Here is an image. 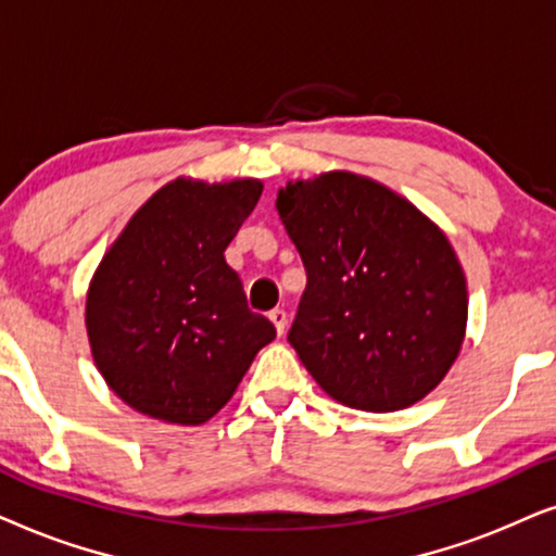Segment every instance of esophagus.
<instances>
[{
  "mask_svg": "<svg viewBox=\"0 0 556 556\" xmlns=\"http://www.w3.org/2000/svg\"><path fill=\"white\" fill-rule=\"evenodd\" d=\"M269 320L274 323V328H277L279 336H285V328H287V313L282 307H274L269 313Z\"/></svg>",
  "mask_w": 556,
  "mask_h": 556,
  "instance_id": "obj_1",
  "label": "esophagus"
}]
</instances>
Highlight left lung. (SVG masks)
<instances>
[{
    "label": "left lung",
    "mask_w": 556,
    "mask_h": 556,
    "mask_svg": "<svg viewBox=\"0 0 556 556\" xmlns=\"http://www.w3.org/2000/svg\"><path fill=\"white\" fill-rule=\"evenodd\" d=\"M277 211L307 271L287 340L325 394L364 412L425 399L455 364L468 323L445 233L353 173L290 182Z\"/></svg>",
    "instance_id": "left-lung-1"
}]
</instances>
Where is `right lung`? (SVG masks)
Listing matches in <instances>:
<instances>
[{"label":"right lung","instance_id":"right-lung-1","mask_svg":"<svg viewBox=\"0 0 556 556\" xmlns=\"http://www.w3.org/2000/svg\"><path fill=\"white\" fill-rule=\"evenodd\" d=\"M258 195V180L180 177L154 192L103 256L86 300L88 340L101 376L131 409L203 425L277 338L249 309L224 256Z\"/></svg>","mask_w":556,"mask_h":556}]
</instances>
